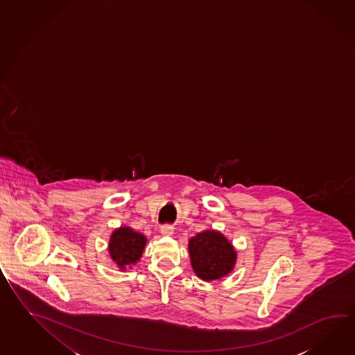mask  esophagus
<instances>
[{
	"label": "esophagus",
	"mask_w": 355,
	"mask_h": 355,
	"mask_svg": "<svg viewBox=\"0 0 355 355\" xmlns=\"http://www.w3.org/2000/svg\"><path fill=\"white\" fill-rule=\"evenodd\" d=\"M160 232H162V235H164V236H172L174 232L173 227H172L171 225H164V226H162Z\"/></svg>",
	"instance_id": "obj_1"
}]
</instances>
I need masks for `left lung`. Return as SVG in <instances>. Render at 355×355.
<instances>
[{
	"label": "left lung",
	"mask_w": 355,
	"mask_h": 355,
	"mask_svg": "<svg viewBox=\"0 0 355 355\" xmlns=\"http://www.w3.org/2000/svg\"><path fill=\"white\" fill-rule=\"evenodd\" d=\"M191 266L205 282L221 279L230 275L238 253L229 239L217 230H203L189 240Z\"/></svg>",
	"instance_id": "left-lung-1"
}]
</instances>
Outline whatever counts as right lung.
<instances>
[{
	"label": "right lung",
	"instance_id": "obj_1",
	"mask_svg": "<svg viewBox=\"0 0 355 355\" xmlns=\"http://www.w3.org/2000/svg\"><path fill=\"white\" fill-rule=\"evenodd\" d=\"M146 243L148 239L141 232L123 225L111 232L107 250L116 267L123 272L140 261Z\"/></svg>",
	"mask_w": 355,
	"mask_h": 355
}]
</instances>
